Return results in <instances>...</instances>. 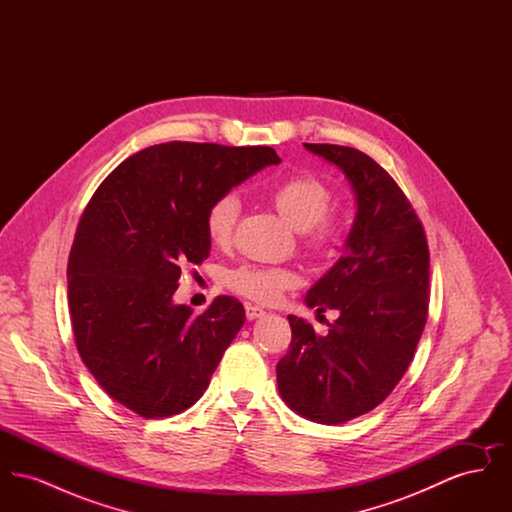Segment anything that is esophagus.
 <instances>
[{"label":"esophagus","instance_id":"obj_1","mask_svg":"<svg viewBox=\"0 0 512 512\" xmlns=\"http://www.w3.org/2000/svg\"><path fill=\"white\" fill-rule=\"evenodd\" d=\"M263 315H265V311H263L261 307H257V305H251V303H247V305H245V317L249 318V320L261 318Z\"/></svg>","mask_w":512,"mask_h":512}]
</instances>
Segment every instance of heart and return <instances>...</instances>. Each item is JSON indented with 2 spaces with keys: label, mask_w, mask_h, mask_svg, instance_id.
I'll return each mask as SVG.
<instances>
[{
  "label": "heart",
  "mask_w": 512,
  "mask_h": 512,
  "mask_svg": "<svg viewBox=\"0 0 512 512\" xmlns=\"http://www.w3.org/2000/svg\"><path fill=\"white\" fill-rule=\"evenodd\" d=\"M268 195L278 213L292 226L305 230V245L322 251L338 238V224L328 215L332 192L311 172H292L272 184ZM240 217V199L232 192L215 197L205 211V232L215 245L230 242ZM292 270L261 265H242L226 274V286L247 299L276 303L295 286Z\"/></svg>",
  "instance_id": "b5f03b06"
}]
</instances>
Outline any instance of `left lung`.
<instances>
[{"instance_id":"8db88e82","label":"left lung","mask_w":512,"mask_h":512,"mask_svg":"<svg viewBox=\"0 0 512 512\" xmlns=\"http://www.w3.org/2000/svg\"><path fill=\"white\" fill-rule=\"evenodd\" d=\"M338 165L357 195L347 253L307 292L340 317L317 334L290 318L292 343L276 365L282 399L320 424L376 409L413 361L428 317L430 251L411 201L386 169L355 147L305 144Z\"/></svg>"}]
</instances>
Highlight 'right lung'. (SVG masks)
<instances>
[{
    "label": "right lung",
    "mask_w": 512,
    "mask_h": 512,
    "mask_svg": "<svg viewBox=\"0 0 512 512\" xmlns=\"http://www.w3.org/2000/svg\"><path fill=\"white\" fill-rule=\"evenodd\" d=\"M278 163L272 147L167 142L124 159L92 195L67 267L74 341L126 409L165 418L207 390L244 305L230 295L201 315L174 305L180 267L209 257V203Z\"/></svg>",
    "instance_id": "1"
}]
</instances>
